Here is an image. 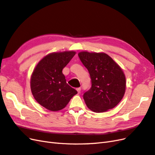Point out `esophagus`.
<instances>
[{
  "label": "esophagus",
  "instance_id": "esophagus-1",
  "mask_svg": "<svg viewBox=\"0 0 155 155\" xmlns=\"http://www.w3.org/2000/svg\"><path fill=\"white\" fill-rule=\"evenodd\" d=\"M77 90L78 93L80 94V93H81V88H78L77 89Z\"/></svg>",
  "mask_w": 155,
  "mask_h": 155
}]
</instances>
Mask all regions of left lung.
<instances>
[{
  "label": "left lung",
  "mask_w": 155,
  "mask_h": 155,
  "mask_svg": "<svg viewBox=\"0 0 155 155\" xmlns=\"http://www.w3.org/2000/svg\"><path fill=\"white\" fill-rule=\"evenodd\" d=\"M78 55L92 80V87L83 95L88 108L95 113L114 108L126 91V77L121 67L104 52L82 51Z\"/></svg>",
  "instance_id": "1"
}]
</instances>
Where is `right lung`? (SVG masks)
<instances>
[{
  "label": "right lung",
  "instance_id": "right-lung-1",
  "mask_svg": "<svg viewBox=\"0 0 155 155\" xmlns=\"http://www.w3.org/2000/svg\"><path fill=\"white\" fill-rule=\"evenodd\" d=\"M76 54L74 51L53 52L44 57L34 69L30 86L35 100L51 111L65 108L77 91L66 82L62 70Z\"/></svg>",
  "mask_w": 155,
  "mask_h": 155
}]
</instances>
